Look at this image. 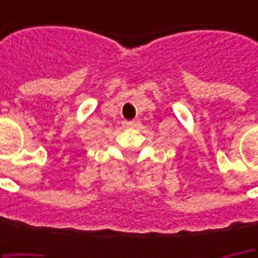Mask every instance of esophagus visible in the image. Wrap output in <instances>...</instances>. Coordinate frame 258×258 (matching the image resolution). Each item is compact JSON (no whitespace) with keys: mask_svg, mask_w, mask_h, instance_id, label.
Wrapping results in <instances>:
<instances>
[{"mask_svg":"<svg viewBox=\"0 0 258 258\" xmlns=\"http://www.w3.org/2000/svg\"><path fill=\"white\" fill-rule=\"evenodd\" d=\"M136 125V122L135 120H129V122H126V126H135Z\"/></svg>","mask_w":258,"mask_h":258,"instance_id":"obj_1","label":"esophagus"}]
</instances>
